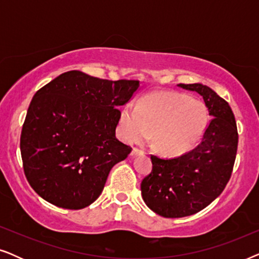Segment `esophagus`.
<instances>
[{
  "instance_id": "34e87169",
  "label": "esophagus",
  "mask_w": 259,
  "mask_h": 259,
  "mask_svg": "<svg viewBox=\"0 0 259 259\" xmlns=\"http://www.w3.org/2000/svg\"><path fill=\"white\" fill-rule=\"evenodd\" d=\"M141 153H144V152L141 151V150H139V148L134 147L133 150H132V152H131V155H132V157H136V155H138V154H141Z\"/></svg>"
}]
</instances>
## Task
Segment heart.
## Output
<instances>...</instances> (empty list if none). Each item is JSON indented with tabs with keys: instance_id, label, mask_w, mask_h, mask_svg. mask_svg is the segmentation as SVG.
Returning a JSON list of instances; mask_svg holds the SVG:
<instances>
[{
	"instance_id": "heart-1",
	"label": "heart",
	"mask_w": 259,
	"mask_h": 259,
	"mask_svg": "<svg viewBox=\"0 0 259 259\" xmlns=\"http://www.w3.org/2000/svg\"><path fill=\"white\" fill-rule=\"evenodd\" d=\"M208 125L203 101L178 92H157L145 97L138 107L127 106L120 115V132L130 144L145 143L153 133L160 153L178 157L199 143Z\"/></svg>"
}]
</instances>
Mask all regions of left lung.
Returning <instances> with one entry per match:
<instances>
[{"instance_id": "obj_1", "label": "left lung", "mask_w": 259, "mask_h": 259, "mask_svg": "<svg viewBox=\"0 0 259 259\" xmlns=\"http://www.w3.org/2000/svg\"><path fill=\"white\" fill-rule=\"evenodd\" d=\"M204 99L211 121L199 145L178 158L151 155L152 172L141 182L148 207L165 218H182L210 205L223 191L235 165L238 132L232 109L224 99L201 83H179Z\"/></svg>"}]
</instances>
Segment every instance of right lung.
Listing matches in <instances>:
<instances>
[{
  "mask_svg": "<svg viewBox=\"0 0 259 259\" xmlns=\"http://www.w3.org/2000/svg\"><path fill=\"white\" fill-rule=\"evenodd\" d=\"M138 80H104L80 70L55 77L35 93L20 139L29 185L55 206L80 210L100 196L113 166L132 148L115 137L120 106Z\"/></svg>",
  "mask_w": 259,
  "mask_h": 259,
  "instance_id": "1",
  "label": "right lung"
}]
</instances>
